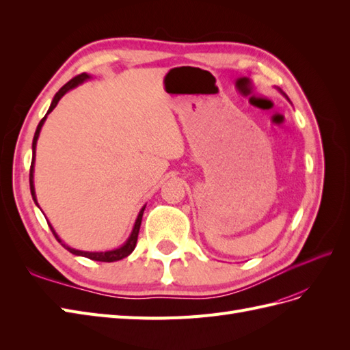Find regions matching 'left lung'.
<instances>
[{
  "label": "left lung",
  "instance_id": "left-lung-1",
  "mask_svg": "<svg viewBox=\"0 0 350 350\" xmlns=\"http://www.w3.org/2000/svg\"><path fill=\"white\" fill-rule=\"evenodd\" d=\"M284 96H286V94H284ZM286 98H288V96H286Z\"/></svg>",
  "mask_w": 350,
  "mask_h": 350
}]
</instances>
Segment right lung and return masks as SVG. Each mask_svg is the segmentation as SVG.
Listing matches in <instances>:
<instances>
[{"instance_id": "obj_1", "label": "right lung", "mask_w": 350, "mask_h": 350, "mask_svg": "<svg viewBox=\"0 0 350 350\" xmlns=\"http://www.w3.org/2000/svg\"><path fill=\"white\" fill-rule=\"evenodd\" d=\"M88 79H90L89 74L83 72V74H79V76H76L74 79H71L67 84H64V86H62V88L57 92V94L54 96V99H52V103H51V107H49V109H48L46 115H48L49 112H52V109H54V108L57 107V103L59 102V99H61L62 96H64V94H66L68 90H71V89H74L76 86H79V84H81L83 81H86ZM46 115L44 116V118L40 120V122H39V125H38V129H36V133H35V137H33V143H31V165H30V176H29V181H30V193H31V197H33V201H35L38 207H39V204H38V201H36L35 185H33V166H35V156H36V143H38V137H39V133H40L42 125H44V122H45V120H46ZM144 208H146V206H143V208L140 210L139 216H137V220H135L134 228H133V232H131V235L129 237V239L125 241L124 245H121L120 248H116V250H112V251L89 252V251L74 250V248L68 247L67 243H64V242H62V241L59 239V237L55 234V230H54V228L51 226V224H48V225H49V228H51V230H52V234L55 235L57 241H58V242H61V245L64 247L66 250H68L71 254H74V256H81V257H86V258L94 260V261L112 262V261H118V260H122V258H125V257H129L130 254L134 251V248H135V243H137V238H139V230H140L142 217H143V211H144ZM46 221H48V220H46Z\"/></svg>"}]
</instances>
